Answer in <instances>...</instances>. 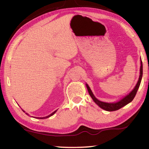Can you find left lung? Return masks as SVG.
Here are the masks:
<instances>
[{"label": "left lung", "instance_id": "obj_1", "mask_svg": "<svg viewBox=\"0 0 149 149\" xmlns=\"http://www.w3.org/2000/svg\"><path fill=\"white\" fill-rule=\"evenodd\" d=\"M142 75H143V64H142V61H141L140 75H139L138 81H137V83L136 84V85L134 88V90L132 91L129 94H128L126 96L124 97V98L122 99L121 100L115 103H106V102H103L98 100L94 96L93 93H92L91 88L87 84H86V88L88 89V93L91 96V98H93L94 102H95L99 107H100L103 109L107 111H117L118 109H120V108L125 106L126 105L129 104L130 102H131L132 100H133L134 97L136 96L137 90H138V88L139 87L141 81V78H142Z\"/></svg>", "mask_w": 149, "mask_h": 149}]
</instances>
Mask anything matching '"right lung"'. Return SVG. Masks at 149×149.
Masks as SVG:
<instances>
[{
  "label": "right lung",
  "mask_w": 149,
  "mask_h": 149,
  "mask_svg": "<svg viewBox=\"0 0 149 149\" xmlns=\"http://www.w3.org/2000/svg\"><path fill=\"white\" fill-rule=\"evenodd\" d=\"M56 111H56H54L53 113H51V114H50L49 115H48V116H47V117H38V118H40V119H44V118H48V117H51V116H52L53 115H54V114H55V112ZM26 115H29L28 114H27V113H26Z\"/></svg>",
  "instance_id": "add662e5"
}]
</instances>
